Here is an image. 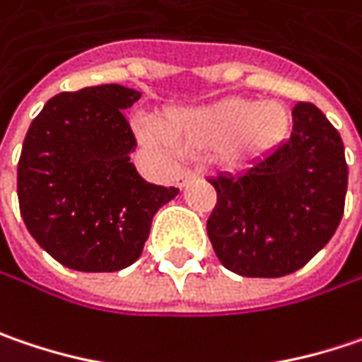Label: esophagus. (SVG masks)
I'll list each match as a JSON object with an SVG mask.
<instances>
[{
  "label": "esophagus",
  "mask_w": 362,
  "mask_h": 362,
  "mask_svg": "<svg viewBox=\"0 0 362 362\" xmlns=\"http://www.w3.org/2000/svg\"><path fill=\"white\" fill-rule=\"evenodd\" d=\"M193 179H197V173L191 171V169H183V171L177 175V187H185Z\"/></svg>",
  "instance_id": "1"
}]
</instances>
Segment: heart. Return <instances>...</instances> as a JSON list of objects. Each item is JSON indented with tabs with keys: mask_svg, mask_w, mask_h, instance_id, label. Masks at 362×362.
I'll use <instances>...</instances> for the list:
<instances>
[{
	"mask_svg": "<svg viewBox=\"0 0 362 362\" xmlns=\"http://www.w3.org/2000/svg\"><path fill=\"white\" fill-rule=\"evenodd\" d=\"M293 116L279 101L222 98L206 105L175 110L160 122L165 140L185 154H216L236 165L267 158L289 138ZM146 140L158 136L142 130Z\"/></svg>",
	"mask_w": 362,
	"mask_h": 362,
	"instance_id": "b5f03b06",
	"label": "heart"
}]
</instances>
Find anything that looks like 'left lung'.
I'll list each match as a JSON object with an SVG mask.
<instances>
[{"label":"left lung","instance_id":"left-lung-1","mask_svg":"<svg viewBox=\"0 0 362 362\" xmlns=\"http://www.w3.org/2000/svg\"><path fill=\"white\" fill-rule=\"evenodd\" d=\"M216 257L243 277L296 273L328 244L344 214L349 167L334 126L310 101L293 107L287 142L243 175L209 179Z\"/></svg>","mask_w":362,"mask_h":362}]
</instances>
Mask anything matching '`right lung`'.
I'll list each match as a JSON object with an SVG mask.
<instances>
[{"label":"right lung","mask_w":362,"mask_h":362,"mask_svg":"<svg viewBox=\"0 0 362 362\" xmlns=\"http://www.w3.org/2000/svg\"><path fill=\"white\" fill-rule=\"evenodd\" d=\"M140 91L116 83L64 91L32 119L18 163V202L32 238L69 269L114 273L142 255L154 214L179 193L144 181L122 110Z\"/></svg>","instance_id":"right-lung-1"}]
</instances>
